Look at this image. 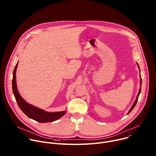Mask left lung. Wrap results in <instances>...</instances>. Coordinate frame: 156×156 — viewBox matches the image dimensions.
Listing matches in <instances>:
<instances>
[{
    "label": "left lung",
    "instance_id": "1",
    "mask_svg": "<svg viewBox=\"0 0 156 156\" xmlns=\"http://www.w3.org/2000/svg\"><path fill=\"white\" fill-rule=\"evenodd\" d=\"M140 76H141V75H140ZM141 83H142V80H141V81H140V84H141ZM141 87H140V91H139V93H138V96H137V98H136V99L135 100V102H134V104H133V105H132V107H131V108H130V110H129V111L128 112V114L131 112V111L133 109V108L135 107V106L136 105V103H137V101H138V97H139V96H140V93H141Z\"/></svg>",
    "mask_w": 156,
    "mask_h": 156
}]
</instances>
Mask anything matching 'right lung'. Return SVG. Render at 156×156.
<instances>
[{
	"mask_svg": "<svg viewBox=\"0 0 156 156\" xmlns=\"http://www.w3.org/2000/svg\"><path fill=\"white\" fill-rule=\"evenodd\" d=\"M18 66V63L15 65L13 72L12 79V90L15 96V99L18 105L23 112L30 119L34 120L39 123H47L58 120L66 113L65 111L59 112H48L42 109L38 108L28 104L23 98H22L17 90L16 84V70Z\"/></svg>",
	"mask_w": 156,
	"mask_h": 156,
	"instance_id": "obj_1",
	"label": "right lung"
}]
</instances>
